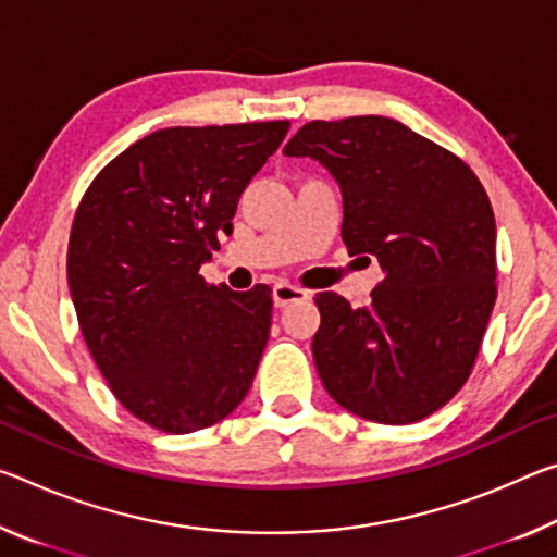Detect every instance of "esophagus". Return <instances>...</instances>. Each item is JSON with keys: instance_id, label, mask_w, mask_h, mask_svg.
<instances>
[{"instance_id": "34e87169", "label": "esophagus", "mask_w": 557, "mask_h": 557, "mask_svg": "<svg viewBox=\"0 0 557 557\" xmlns=\"http://www.w3.org/2000/svg\"><path fill=\"white\" fill-rule=\"evenodd\" d=\"M299 299H310V293L297 285H289V282H277V285L272 287V302H275V307L299 302Z\"/></svg>"}]
</instances>
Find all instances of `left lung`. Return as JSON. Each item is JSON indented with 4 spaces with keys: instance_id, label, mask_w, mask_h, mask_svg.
<instances>
[{
    "instance_id": "1",
    "label": "left lung",
    "mask_w": 557,
    "mask_h": 557,
    "mask_svg": "<svg viewBox=\"0 0 557 557\" xmlns=\"http://www.w3.org/2000/svg\"><path fill=\"white\" fill-rule=\"evenodd\" d=\"M285 156H310L342 190V240L384 280L355 310L314 297L324 389L376 423H413L451 401L496 305V218L461 158L384 116L305 123Z\"/></svg>"
}]
</instances>
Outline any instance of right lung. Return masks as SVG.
Returning a JSON list of instances; mask_svg holds the SVG:
<instances>
[{
    "mask_svg": "<svg viewBox=\"0 0 557 557\" xmlns=\"http://www.w3.org/2000/svg\"><path fill=\"white\" fill-rule=\"evenodd\" d=\"M289 121L173 126L136 140L78 202L66 277L86 347L116 399L165 434L237 409L270 337L268 287L208 285L247 183Z\"/></svg>",
    "mask_w": 557,
    "mask_h": 557,
    "instance_id": "obj_1",
    "label": "right lung"
}]
</instances>
